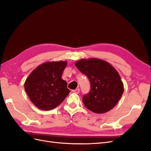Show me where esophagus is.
<instances>
[{"mask_svg": "<svg viewBox=\"0 0 151 151\" xmlns=\"http://www.w3.org/2000/svg\"><path fill=\"white\" fill-rule=\"evenodd\" d=\"M73 92L75 93H80V89L79 88H76L75 90H73Z\"/></svg>", "mask_w": 151, "mask_h": 151, "instance_id": "obj_1", "label": "esophagus"}]
</instances>
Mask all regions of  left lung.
Masks as SVG:
<instances>
[{
    "label": "left lung",
    "instance_id": "obj_1",
    "mask_svg": "<svg viewBox=\"0 0 151 151\" xmlns=\"http://www.w3.org/2000/svg\"><path fill=\"white\" fill-rule=\"evenodd\" d=\"M75 65L90 82V90L82 98L85 106L96 114H103L111 110L124 91L123 84L117 70L110 63L96 58L82 59Z\"/></svg>",
    "mask_w": 151,
    "mask_h": 151
}]
</instances>
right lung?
I'll list each match as a JSON object with an SVG mask.
<instances>
[{"mask_svg":"<svg viewBox=\"0 0 151 151\" xmlns=\"http://www.w3.org/2000/svg\"><path fill=\"white\" fill-rule=\"evenodd\" d=\"M66 62H47L36 67L24 83V89L30 101L42 110L55 108L70 91L62 78Z\"/></svg>","mask_w":151,"mask_h":151,"instance_id":"1","label":"right lung"}]
</instances>
